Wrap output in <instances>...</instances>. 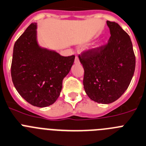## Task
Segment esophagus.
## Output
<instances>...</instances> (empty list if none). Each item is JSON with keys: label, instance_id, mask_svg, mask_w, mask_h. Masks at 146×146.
<instances>
[{"label": "esophagus", "instance_id": "esophagus-1", "mask_svg": "<svg viewBox=\"0 0 146 146\" xmlns=\"http://www.w3.org/2000/svg\"><path fill=\"white\" fill-rule=\"evenodd\" d=\"M75 63L76 64H79L80 63V62H79V59H78V56H76V58H75Z\"/></svg>", "mask_w": 146, "mask_h": 146}]
</instances>
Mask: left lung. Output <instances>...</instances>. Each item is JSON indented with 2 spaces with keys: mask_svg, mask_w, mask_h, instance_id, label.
Instances as JSON below:
<instances>
[{
  "mask_svg": "<svg viewBox=\"0 0 146 146\" xmlns=\"http://www.w3.org/2000/svg\"><path fill=\"white\" fill-rule=\"evenodd\" d=\"M111 36L104 45L82 52L83 84L89 98L101 104L117 100L127 90L135 70L130 36L117 23L106 21Z\"/></svg>",
  "mask_w": 146,
  "mask_h": 146,
  "instance_id": "obj_1",
  "label": "left lung"
}]
</instances>
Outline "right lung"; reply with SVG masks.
<instances>
[{
	"label": "right lung",
	"instance_id": "add662e5",
	"mask_svg": "<svg viewBox=\"0 0 146 146\" xmlns=\"http://www.w3.org/2000/svg\"><path fill=\"white\" fill-rule=\"evenodd\" d=\"M36 23H31L15 42L11 75L19 94L38 107L56 101L75 56H62L57 52L42 48L36 41Z\"/></svg>",
	"mask_w": 146,
	"mask_h": 146
}]
</instances>
